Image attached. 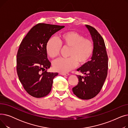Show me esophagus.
<instances>
[{
  "instance_id": "34e87169",
  "label": "esophagus",
  "mask_w": 128,
  "mask_h": 128,
  "mask_svg": "<svg viewBox=\"0 0 128 128\" xmlns=\"http://www.w3.org/2000/svg\"><path fill=\"white\" fill-rule=\"evenodd\" d=\"M60 75H63V76H68L70 74L68 73H60Z\"/></svg>"
}]
</instances>
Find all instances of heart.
I'll return each instance as SVG.
<instances>
[{"instance_id":"b5f03b06","label":"heart","mask_w":128,"mask_h":128,"mask_svg":"<svg viewBox=\"0 0 128 128\" xmlns=\"http://www.w3.org/2000/svg\"><path fill=\"white\" fill-rule=\"evenodd\" d=\"M70 48L68 58H59L53 63V69L60 73H66L79 65H84L88 61L94 50V44L90 39L76 32H68L60 34L58 40L49 39L46 46V53L51 58L58 56L61 49Z\"/></svg>"}]
</instances>
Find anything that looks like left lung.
Segmentation results:
<instances>
[{
    "label": "left lung",
    "mask_w": 128,
    "mask_h": 128,
    "mask_svg": "<svg viewBox=\"0 0 128 128\" xmlns=\"http://www.w3.org/2000/svg\"><path fill=\"white\" fill-rule=\"evenodd\" d=\"M94 44L91 60L77 69L85 75H77L79 82L72 89L78 98L89 100L95 97L101 90L107 75L108 56L104 40L98 32L93 27L86 25Z\"/></svg>",
    "instance_id": "left-lung-1"
}]
</instances>
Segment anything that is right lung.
I'll list each match as a JSON object with an SVG mask.
<instances>
[{"mask_svg":"<svg viewBox=\"0 0 128 128\" xmlns=\"http://www.w3.org/2000/svg\"><path fill=\"white\" fill-rule=\"evenodd\" d=\"M64 26L39 23L24 38L17 53L16 70L21 83L31 96L40 98L51 90L53 80L58 72H48L51 63L46 46L51 36Z\"/></svg>","mask_w":128,"mask_h":128,"instance_id":"1","label":"right lung"}]
</instances>
